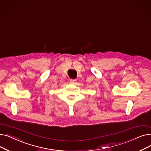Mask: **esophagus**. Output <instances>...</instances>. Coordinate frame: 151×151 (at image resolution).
Instances as JSON below:
<instances>
[{"instance_id": "34e87169", "label": "esophagus", "mask_w": 151, "mask_h": 151, "mask_svg": "<svg viewBox=\"0 0 151 151\" xmlns=\"http://www.w3.org/2000/svg\"><path fill=\"white\" fill-rule=\"evenodd\" d=\"M75 82H76V80H73V79H70V83L71 84H75Z\"/></svg>"}]
</instances>
